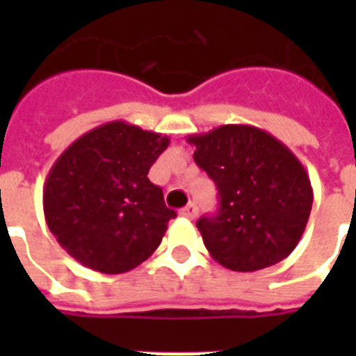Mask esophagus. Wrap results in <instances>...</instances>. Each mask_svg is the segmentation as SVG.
I'll return each instance as SVG.
<instances>
[{
  "label": "esophagus",
  "instance_id": "esophagus-1",
  "mask_svg": "<svg viewBox=\"0 0 356 356\" xmlns=\"http://www.w3.org/2000/svg\"><path fill=\"white\" fill-rule=\"evenodd\" d=\"M179 213H181L183 217H186V219H194V217H196V213H198V208H196V204H194V202H191V204H188V206H185V208L181 209Z\"/></svg>",
  "mask_w": 356,
  "mask_h": 356
}]
</instances>
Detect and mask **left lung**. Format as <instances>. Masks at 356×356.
I'll use <instances>...</instances> for the list:
<instances>
[{"label": "left lung", "mask_w": 356, "mask_h": 356, "mask_svg": "<svg viewBox=\"0 0 356 356\" xmlns=\"http://www.w3.org/2000/svg\"><path fill=\"white\" fill-rule=\"evenodd\" d=\"M186 140L219 191L217 216L196 223L211 257L238 273L286 259L313 208V186L298 156L270 133L244 124L219 125Z\"/></svg>", "instance_id": "1"}]
</instances>
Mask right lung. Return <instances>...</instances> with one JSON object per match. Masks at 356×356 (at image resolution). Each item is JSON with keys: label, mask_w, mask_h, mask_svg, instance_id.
Returning <instances> with one entry per match:
<instances>
[{"label": "right lung", "mask_w": 356, "mask_h": 356, "mask_svg": "<svg viewBox=\"0 0 356 356\" xmlns=\"http://www.w3.org/2000/svg\"><path fill=\"white\" fill-rule=\"evenodd\" d=\"M168 145V135L116 120L83 133L58 156L43 186V213L76 261L120 275L154 254L177 216L147 177Z\"/></svg>", "instance_id": "1"}]
</instances>
